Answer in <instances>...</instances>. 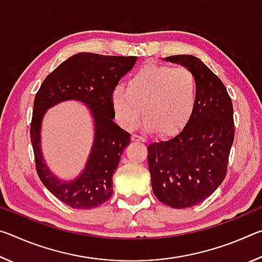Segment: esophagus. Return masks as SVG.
Here are the masks:
<instances>
[{"label": "esophagus", "mask_w": 262, "mask_h": 262, "mask_svg": "<svg viewBox=\"0 0 262 262\" xmlns=\"http://www.w3.org/2000/svg\"><path fill=\"white\" fill-rule=\"evenodd\" d=\"M132 141L133 142H145V139L143 136H140V135H133L132 136Z\"/></svg>", "instance_id": "34e87169"}]
</instances>
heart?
Wrapping results in <instances>:
<instances>
[{
	"instance_id": "heart-1",
	"label": "heart",
	"mask_w": 262,
	"mask_h": 262,
	"mask_svg": "<svg viewBox=\"0 0 262 262\" xmlns=\"http://www.w3.org/2000/svg\"><path fill=\"white\" fill-rule=\"evenodd\" d=\"M198 100V83L185 67L149 63L128 78L127 86L115 88L111 103L118 122L127 130L140 126L161 135L178 133L189 121Z\"/></svg>"
}]
</instances>
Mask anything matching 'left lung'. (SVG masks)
Returning <instances> with one entry per match:
<instances>
[{
  "mask_svg": "<svg viewBox=\"0 0 262 262\" xmlns=\"http://www.w3.org/2000/svg\"><path fill=\"white\" fill-rule=\"evenodd\" d=\"M194 74L198 100L183 130L148 147L154 194L177 209L196 206L215 192L227 176L234 139L233 107L221 79L193 55L165 59Z\"/></svg>",
  "mask_w": 262,
  "mask_h": 262,
  "instance_id": "left-lung-1",
  "label": "left lung"
}]
</instances>
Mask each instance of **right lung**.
<instances>
[{
    "label": "right lung",
    "instance_id": "1",
    "mask_svg": "<svg viewBox=\"0 0 262 262\" xmlns=\"http://www.w3.org/2000/svg\"><path fill=\"white\" fill-rule=\"evenodd\" d=\"M136 60V56L75 54L48 75L35 95L30 133L37 173L45 187L69 207L91 209L112 196V177L122 151L130 143V134L113 121L115 114L111 96ZM66 100L85 103L95 123L94 143L86 167L70 182H62L51 173L40 145L41 122L46 111Z\"/></svg>",
    "mask_w": 262,
    "mask_h": 262
}]
</instances>
